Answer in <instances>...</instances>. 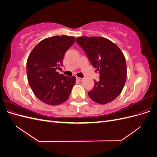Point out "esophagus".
<instances>
[{"label": "esophagus", "mask_w": 157, "mask_h": 157, "mask_svg": "<svg viewBox=\"0 0 157 157\" xmlns=\"http://www.w3.org/2000/svg\"><path fill=\"white\" fill-rule=\"evenodd\" d=\"M76 78H77V80H78V81H82V80H83L82 78H80V77H76Z\"/></svg>", "instance_id": "esophagus-1"}]
</instances>
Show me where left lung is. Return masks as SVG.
<instances>
[{
    "instance_id": "8db88e82",
    "label": "left lung",
    "mask_w": 157,
    "mask_h": 157,
    "mask_svg": "<svg viewBox=\"0 0 157 157\" xmlns=\"http://www.w3.org/2000/svg\"><path fill=\"white\" fill-rule=\"evenodd\" d=\"M76 41L100 75L99 81H95L94 88L88 92L90 98L103 105L111 102L119 96L126 82L124 54L117 45L104 37L80 36Z\"/></svg>"
}]
</instances>
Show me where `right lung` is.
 <instances>
[{
	"mask_svg": "<svg viewBox=\"0 0 157 157\" xmlns=\"http://www.w3.org/2000/svg\"><path fill=\"white\" fill-rule=\"evenodd\" d=\"M75 42L74 36H55L38 43L27 61L28 81L35 96L50 105L67 101L76 78L59 74L65 52Z\"/></svg>",
	"mask_w": 157,
	"mask_h": 157,
	"instance_id": "right-lung-1",
	"label": "right lung"
}]
</instances>
